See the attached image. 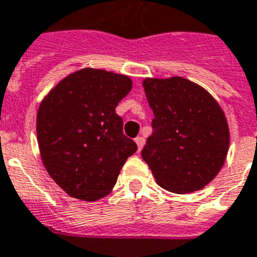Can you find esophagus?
<instances>
[{"instance_id": "1", "label": "esophagus", "mask_w": 257, "mask_h": 257, "mask_svg": "<svg viewBox=\"0 0 257 257\" xmlns=\"http://www.w3.org/2000/svg\"><path fill=\"white\" fill-rule=\"evenodd\" d=\"M135 143H137V146H138V150H142L143 145H145V138L143 137H138V138H135Z\"/></svg>"}]
</instances>
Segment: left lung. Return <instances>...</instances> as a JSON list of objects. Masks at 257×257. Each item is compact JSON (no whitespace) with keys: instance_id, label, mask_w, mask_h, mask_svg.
Here are the masks:
<instances>
[{"instance_id":"obj_1","label":"left lung","mask_w":257,"mask_h":257,"mask_svg":"<svg viewBox=\"0 0 257 257\" xmlns=\"http://www.w3.org/2000/svg\"><path fill=\"white\" fill-rule=\"evenodd\" d=\"M143 88L154 112L143 161L161 188L178 194L200 190L226 160L229 127L224 111L206 89L185 77H147Z\"/></svg>"}]
</instances>
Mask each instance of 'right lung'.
I'll return each instance as SVG.
<instances>
[{
    "mask_svg": "<svg viewBox=\"0 0 257 257\" xmlns=\"http://www.w3.org/2000/svg\"><path fill=\"white\" fill-rule=\"evenodd\" d=\"M131 87L126 75L83 68L59 81L40 103L36 133L41 161L68 196L91 202L110 194L137 151L115 112Z\"/></svg>",
    "mask_w": 257,
    "mask_h": 257,
    "instance_id": "right-lung-1",
    "label": "right lung"
}]
</instances>
